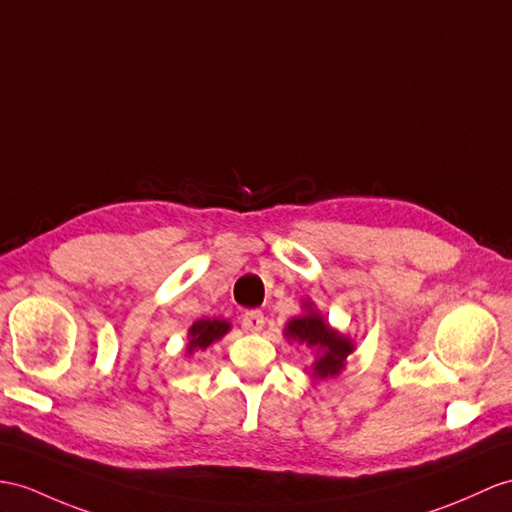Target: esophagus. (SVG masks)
Returning a JSON list of instances; mask_svg holds the SVG:
<instances>
[{"label": "esophagus", "instance_id": "obj_1", "mask_svg": "<svg viewBox=\"0 0 512 512\" xmlns=\"http://www.w3.org/2000/svg\"><path fill=\"white\" fill-rule=\"evenodd\" d=\"M265 326V315L260 310H245L243 313V328L249 332H260Z\"/></svg>", "mask_w": 512, "mask_h": 512}]
</instances>
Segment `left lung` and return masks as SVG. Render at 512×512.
I'll return each mask as SVG.
<instances>
[{
	"label": "left lung",
	"mask_w": 512,
	"mask_h": 512,
	"mask_svg": "<svg viewBox=\"0 0 512 512\" xmlns=\"http://www.w3.org/2000/svg\"><path fill=\"white\" fill-rule=\"evenodd\" d=\"M286 336H291V339L306 343L310 347H319L321 356L315 363L317 378L336 376V373L343 369L347 354L352 352V343L343 339L341 334L330 330L326 323H323V319L315 313L293 319L289 323V328H286Z\"/></svg>",
	"instance_id": "left-lung-1"
}]
</instances>
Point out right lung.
Instances as JSON below:
<instances>
[{"instance_id": "obj_1", "label": "right lung", "mask_w": 512, "mask_h": 512, "mask_svg": "<svg viewBox=\"0 0 512 512\" xmlns=\"http://www.w3.org/2000/svg\"><path fill=\"white\" fill-rule=\"evenodd\" d=\"M230 330L228 321L221 319H199L193 323V328L189 330V347L186 352H195V350H206L210 343H215L217 339H221L223 334Z\"/></svg>"}]
</instances>
